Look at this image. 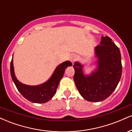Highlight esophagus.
<instances>
[{
    "label": "esophagus",
    "mask_w": 132,
    "mask_h": 132,
    "mask_svg": "<svg viewBox=\"0 0 132 132\" xmlns=\"http://www.w3.org/2000/svg\"><path fill=\"white\" fill-rule=\"evenodd\" d=\"M77 58H78V57H77V56L76 55V54H72V55H71L70 57H69V60H70L72 63H73V62H75L76 60H77Z\"/></svg>",
    "instance_id": "obj_1"
}]
</instances>
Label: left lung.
Returning <instances> with one entry per match:
<instances>
[{"instance_id": "obj_1", "label": "left lung", "mask_w": 132, "mask_h": 132, "mask_svg": "<svg viewBox=\"0 0 132 132\" xmlns=\"http://www.w3.org/2000/svg\"><path fill=\"white\" fill-rule=\"evenodd\" d=\"M97 69L91 75H83L82 66L76 62L74 81L79 92L89 102H100L109 97L119 84L122 72L119 48L109 37H102L95 47Z\"/></svg>"}]
</instances>
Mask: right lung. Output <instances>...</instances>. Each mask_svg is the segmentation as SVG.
<instances>
[{"instance_id": "add662e5", "label": "right lung", "mask_w": 132, "mask_h": 132, "mask_svg": "<svg viewBox=\"0 0 132 132\" xmlns=\"http://www.w3.org/2000/svg\"><path fill=\"white\" fill-rule=\"evenodd\" d=\"M69 66H72V63L69 61L61 63L56 68L48 81L36 86L25 85L16 79L13 71L12 60L10 62V75L18 90L25 99L31 102L42 104L49 101L54 96L60 80L64 75L65 69Z\"/></svg>"}]
</instances>
